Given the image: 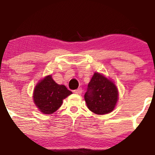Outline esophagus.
Instances as JSON below:
<instances>
[{
	"label": "esophagus",
	"instance_id": "34e87169",
	"mask_svg": "<svg viewBox=\"0 0 155 155\" xmlns=\"http://www.w3.org/2000/svg\"><path fill=\"white\" fill-rule=\"evenodd\" d=\"M73 92H74L75 94H81L82 92V89L81 88V87H79V88H77L76 90L73 91Z\"/></svg>",
	"mask_w": 155,
	"mask_h": 155
}]
</instances>
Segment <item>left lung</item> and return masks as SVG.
<instances>
[{"label":"left lung","mask_w":155,"mask_h":155,"mask_svg":"<svg viewBox=\"0 0 155 155\" xmlns=\"http://www.w3.org/2000/svg\"><path fill=\"white\" fill-rule=\"evenodd\" d=\"M87 108L97 115L112 112L118 101V91L113 81L95 72L87 85L85 94Z\"/></svg>","instance_id":"1"}]
</instances>
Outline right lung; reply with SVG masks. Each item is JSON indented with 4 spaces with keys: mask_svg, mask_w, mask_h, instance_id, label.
<instances>
[{
    "mask_svg": "<svg viewBox=\"0 0 155 155\" xmlns=\"http://www.w3.org/2000/svg\"><path fill=\"white\" fill-rule=\"evenodd\" d=\"M72 94L65 85L57 84L51 75H48L37 82L33 100L40 112L49 115L57 111L63 104V100Z\"/></svg>",
    "mask_w": 155,
    "mask_h": 155,
    "instance_id": "1",
    "label": "right lung"
}]
</instances>
